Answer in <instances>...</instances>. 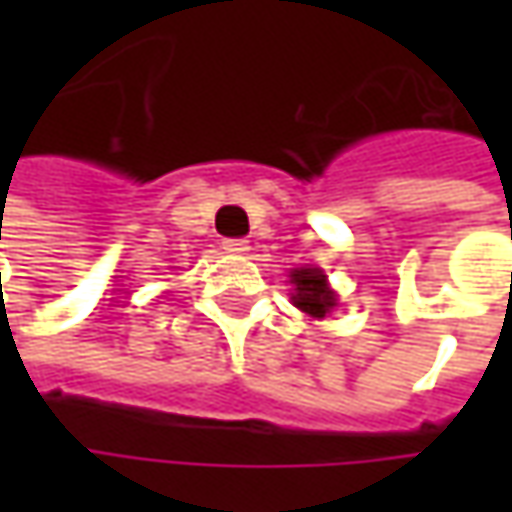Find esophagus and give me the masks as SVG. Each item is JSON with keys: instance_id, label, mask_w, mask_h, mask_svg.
<instances>
[{"instance_id": "1", "label": "esophagus", "mask_w": 512, "mask_h": 512, "mask_svg": "<svg viewBox=\"0 0 512 512\" xmlns=\"http://www.w3.org/2000/svg\"><path fill=\"white\" fill-rule=\"evenodd\" d=\"M222 250H225V253H236V256H242V253L250 250V245H247V239H225V242H222Z\"/></svg>"}]
</instances>
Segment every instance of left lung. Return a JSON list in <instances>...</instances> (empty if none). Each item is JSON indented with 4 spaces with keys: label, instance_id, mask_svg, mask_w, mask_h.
<instances>
[{
    "label": "left lung",
    "instance_id": "obj_1",
    "mask_svg": "<svg viewBox=\"0 0 512 512\" xmlns=\"http://www.w3.org/2000/svg\"><path fill=\"white\" fill-rule=\"evenodd\" d=\"M290 282L296 285L293 305L299 307V310H305L307 316H319L322 319L327 310L336 305V296L327 287L325 273L319 267H299V270H293Z\"/></svg>",
    "mask_w": 512,
    "mask_h": 512
}]
</instances>
